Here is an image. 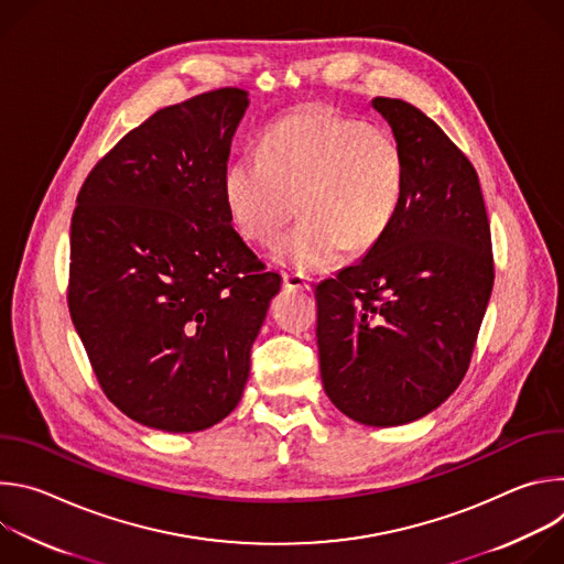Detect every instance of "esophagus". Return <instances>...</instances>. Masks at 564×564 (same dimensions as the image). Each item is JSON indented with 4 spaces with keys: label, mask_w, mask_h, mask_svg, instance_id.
<instances>
[{
    "label": "esophagus",
    "mask_w": 564,
    "mask_h": 564,
    "mask_svg": "<svg viewBox=\"0 0 564 564\" xmlns=\"http://www.w3.org/2000/svg\"><path fill=\"white\" fill-rule=\"evenodd\" d=\"M283 288L292 290V292H307L312 285H310V279H305L303 274L283 272Z\"/></svg>",
    "instance_id": "obj_1"
}]
</instances>
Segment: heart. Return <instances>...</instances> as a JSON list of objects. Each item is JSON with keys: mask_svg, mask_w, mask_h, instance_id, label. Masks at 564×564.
<instances>
[{"mask_svg": "<svg viewBox=\"0 0 564 564\" xmlns=\"http://www.w3.org/2000/svg\"><path fill=\"white\" fill-rule=\"evenodd\" d=\"M259 151L225 170V207L259 243L276 240L299 207L303 218L274 252L299 272L335 268L346 246L372 248L404 200L406 155L383 127L310 109L272 124Z\"/></svg>", "mask_w": 564, "mask_h": 564, "instance_id": "b5f03b06", "label": "heart"}]
</instances>
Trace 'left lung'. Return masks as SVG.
<instances>
[{
    "mask_svg": "<svg viewBox=\"0 0 564 564\" xmlns=\"http://www.w3.org/2000/svg\"><path fill=\"white\" fill-rule=\"evenodd\" d=\"M370 105L404 149V200L361 261L316 285V344L346 417L401 426L442 406L468 370L494 290L491 227L451 138L404 100Z\"/></svg>",
    "mask_w": 564,
    "mask_h": 564,
    "instance_id": "8db88e82",
    "label": "left lung"
}]
</instances>
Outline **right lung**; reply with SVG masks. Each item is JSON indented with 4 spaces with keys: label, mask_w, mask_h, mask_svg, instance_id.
<instances>
[{
    "label": "right lung",
    "mask_w": 564,
    "mask_h": 564,
    "mask_svg": "<svg viewBox=\"0 0 564 564\" xmlns=\"http://www.w3.org/2000/svg\"><path fill=\"white\" fill-rule=\"evenodd\" d=\"M248 91L155 111L87 176L70 220L68 310L94 372L133 422L225 420L281 276L231 227L223 176Z\"/></svg>",
    "instance_id": "obj_1"
}]
</instances>
